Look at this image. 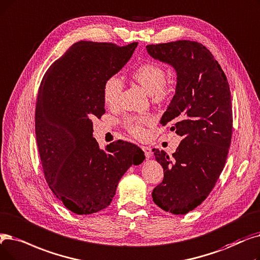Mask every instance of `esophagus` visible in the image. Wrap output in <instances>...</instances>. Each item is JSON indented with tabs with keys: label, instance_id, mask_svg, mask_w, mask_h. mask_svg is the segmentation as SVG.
<instances>
[{
	"label": "esophagus",
	"instance_id": "obj_1",
	"mask_svg": "<svg viewBox=\"0 0 260 260\" xmlns=\"http://www.w3.org/2000/svg\"><path fill=\"white\" fill-rule=\"evenodd\" d=\"M142 151L144 152V155L146 158H150L152 156V149L150 148V146H145V145H142L141 146Z\"/></svg>",
	"mask_w": 260,
	"mask_h": 260
}]
</instances>
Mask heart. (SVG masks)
Masks as SVG:
<instances>
[{"instance_id": "b5f03b06", "label": "heart", "mask_w": 260, "mask_h": 260, "mask_svg": "<svg viewBox=\"0 0 260 260\" xmlns=\"http://www.w3.org/2000/svg\"><path fill=\"white\" fill-rule=\"evenodd\" d=\"M133 80L139 84L151 99L156 103H161L170 96L172 92V83L166 80L167 72L165 68L153 61H146L138 66L131 74ZM123 82L117 75L106 78L103 84V101L109 107H116L119 104L120 96L123 91ZM153 122L150 115L126 116L122 124L131 135L136 138H142L145 135L144 126Z\"/></svg>"}]
</instances>
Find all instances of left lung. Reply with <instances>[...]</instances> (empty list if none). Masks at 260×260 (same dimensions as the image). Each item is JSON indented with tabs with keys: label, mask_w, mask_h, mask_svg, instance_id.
<instances>
[{
	"label": "left lung",
	"mask_w": 260,
	"mask_h": 260,
	"mask_svg": "<svg viewBox=\"0 0 260 260\" xmlns=\"http://www.w3.org/2000/svg\"><path fill=\"white\" fill-rule=\"evenodd\" d=\"M146 50L175 68L176 92L160 124L183 137L172 156L153 149L164 179L152 197L162 210L185 214L209 196L226 162L233 133L230 85L211 52L198 41L149 44Z\"/></svg>",
	"instance_id": "left-lung-1"
}]
</instances>
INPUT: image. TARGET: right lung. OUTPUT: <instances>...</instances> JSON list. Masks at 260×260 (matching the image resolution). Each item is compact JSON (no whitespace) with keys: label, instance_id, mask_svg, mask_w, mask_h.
Masks as SVG:
<instances>
[{"label":"right lung","instance_id":"add662e5","mask_svg":"<svg viewBox=\"0 0 260 260\" xmlns=\"http://www.w3.org/2000/svg\"><path fill=\"white\" fill-rule=\"evenodd\" d=\"M137 44L78 41L41 81L35 132L43 175L56 198L76 214L109 206L123 174L144 159L136 144L116 140L103 151L92 137V120L105 114L103 84L128 61Z\"/></svg>","mask_w":260,"mask_h":260}]
</instances>
